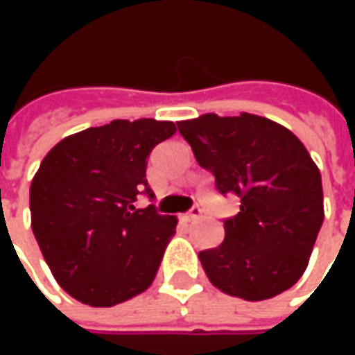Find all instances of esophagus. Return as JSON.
<instances>
[{
	"instance_id": "1",
	"label": "esophagus",
	"mask_w": 355,
	"mask_h": 355,
	"mask_svg": "<svg viewBox=\"0 0 355 355\" xmlns=\"http://www.w3.org/2000/svg\"><path fill=\"white\" fill-rule=\"evenodd\" d=\"M199 217H201V207H198V205H193V207H191L189 211L185 213L182 219L189 223V221H196V219H199Z\"/></svg>"
}]
</instances>
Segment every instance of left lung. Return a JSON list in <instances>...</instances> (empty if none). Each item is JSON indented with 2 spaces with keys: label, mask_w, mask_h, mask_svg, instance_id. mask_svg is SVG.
Masks as SVG:
<instances>
[{
  "label": "left lung",
  "mask_w": 355,
  "mask_h": 355,
  "mask_svg": "<svg viewBox=\"0 0 355 355\" xmlns=\"http://www.w3.org/2000/svg\"><path fill=\"white\" fill-rule=\"evenodd\" d=\"M221 196L241 199L225 239L199 252L213 286L245 300L284 293L306 270L324 221L322 178L293 132L263 116L203 114L178 124Z\"/></svg>",
  "instance_id": "8db88e82"
}]
</instances>
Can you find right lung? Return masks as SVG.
I'll list each match as a JSON object with an SVG mask.
<instances>
[{"label":"right lung","instance_id":"1","mask_svg":"<svg viewBox=\"0 0 355 355\" xmlns=\"http://www.w3.org/2000/svg\"><path fill=\"white\" fill-rule=\"evenodd\" d=\"M175 130L166 120H112L43 157L29 191L31 229L53 277L83 304H120L156 277L178 219L136 201L154 198L148 156Z\"/></svg>","mask_w":355,"mask_h":355}]
</instances>
